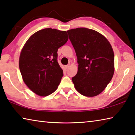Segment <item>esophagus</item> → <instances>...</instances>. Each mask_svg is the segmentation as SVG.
I'll return each mask as SVG.
<instances>
[{"mask_svg":"<svg viewBox=\"0 0 135 135\" xmlns=\"http://www.w3.org/2000/svg\"><path fill=\"white\" fill-rule=\"evenodd\" d=\"M70 67V65H66L65 67V69H68V68H69Z\"/></svg>","mask_w":135,"mask_h":135,"instance_id":"34e87169","label":"esophagus"}]
</instances>
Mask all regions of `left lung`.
<instances>
[{"label": "left lung", "mask_w": 135, "mask_h": 135, "mask_svg": "<svg viewBox=\"0 0 135 135\" xmlns=\"http://www.w3.org/2000/svg\"><path fill=\"white\" fill-rule=\"evenodd\" d=\"M79 64L72 81L77 91L85 97L101 93L113 78L114 55L108 40L92 29L77 28L67 31Z\"/></svg>", "instance_id": "left-lung-1"}]
</instances>
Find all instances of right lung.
I'll return each mask as SVG.
<instances>
[{
	"mask_svg": "<svg viewBox=\"0 0 135 135\" xmlns=\"http://www.w3.org/2000/svg\"><path fill=\"white\" fill-rule=\"evenodd\" d=\"M68 39L65 31L47 28L36 32L25 43L20 70L24 83L36 94L46 97L58 88L63 70L57 61V52Z\"/></svg>",
	"mask_w": 135,
	"mask_h": 135,
	"instance_id": "add662e5",
	"label": "right lung"
}]
</instances>
